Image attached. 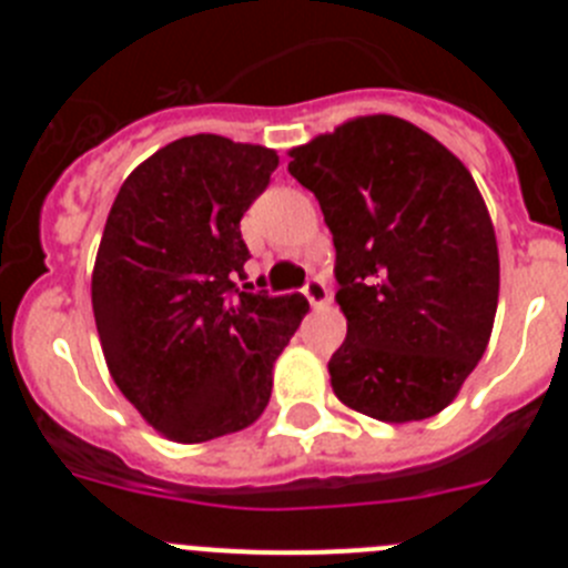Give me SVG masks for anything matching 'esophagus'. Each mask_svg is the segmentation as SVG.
<instances>
[{
	"label": "esophagus",
	"instance_id": "obj_1",
	"mask_svg": "<svg viewBox=\"0 0 568 568\" xmlns=\"http://www.w3.org/2000/svg\"><path fill=\"white\" fill-rule=\"evenodd\" d=\"M304 295H307V301L313 307H324L329 301V290L327 284H324V278H310L307 284H304Z\"/></svg>",
	"mask_w": 568,
	"mask_h": 568
}]
</instances>
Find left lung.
Instances as JSON below:
<instances>
[{
	"label": "left lung",
	"instance_id": "left-lung-1",
	"mask_svg": "<svg viewBox=\"0 0 568 568\" xmlns=\"http://www.w3.org/2000/svg\"><path fill=\"white\" fill-rule=\"evenodd\" d=\"M290 159L335 244L346 338L329 358L333 393L386 424L433 418L478 366L498 310V241L478 184L398 115H361Z\"/></svg>",
	"mask_w": 568,
	"mask_h": 568
}]
</instances>
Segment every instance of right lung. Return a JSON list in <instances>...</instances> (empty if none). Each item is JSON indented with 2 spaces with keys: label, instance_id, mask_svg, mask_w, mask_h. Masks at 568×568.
<instances>
[{
  "label": "right lung",
  "instance_id": "1",
  "mask_svg": "<svg viewBox=\"0 0 568 568\" xmlns=\"http://www.w3.org/2000/svg\"><path fill=\"white\" fill-rule=\"evenodd\" d=\"M278 168L275 150L184 135L124 179L93 267L99 341L124 398L153 429L202 444L253 424L273 364L310 310L247 293L241 215Z\"/></svg>",
  "mask_w": 568,
  "mask_h": 568
}]
</instances>
